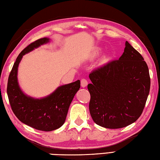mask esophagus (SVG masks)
Segmentation results:
<instances>
[{
    "label": "esophagus",
    "instance_id": "obj_1",
    "mask_svg": "<svg viewBox=\"0 0 160 160\" xmlns=\"http://www.w3.org/2000/svg\"><path fill=\"white\" fill-rule=\"evenodd\" d=\"M87 85H88V81L85 79V78H82V79L81 80V86H82L83 88H85L86 86H87Z\"/></svg>",
    "mask_w": 160,
    "mask_h": 160
}]
</instances>
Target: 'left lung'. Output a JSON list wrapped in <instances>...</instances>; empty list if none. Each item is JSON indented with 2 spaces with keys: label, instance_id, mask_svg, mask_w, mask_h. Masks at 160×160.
Here are the masks:
<instances>
[{
  "label": "left lung",
  "instance_id": "8db88e82",
  "mask_svg": "<svg viewBox=\"0 0 160 160\" xmlns=\"http://www.w3.org/2000/svg\"><path fill=\"white\" fill-rule=\"evenodd\" d=\"M88 85L89 111L94 122L107 128H120L141 115L149 95V69L142 55L126 41L119 60L93 70Z\"/></svg>",
  "mask_w": 160,
  "mask_h": 160
}]
</instances>
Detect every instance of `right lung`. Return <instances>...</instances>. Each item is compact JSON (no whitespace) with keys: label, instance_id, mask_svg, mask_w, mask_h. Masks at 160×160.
Listing matches in <instances>:
<instances>
[{"label":"right lung","instance_id":"1","mask_svg":"<svg viewBox=\"0 0 160 160\" xmlns=\"http://www.w3.org/2000/svg\"><path fill=\"white\" fill-rule=\"evenodd\" d=\"M43 38L29 44L19 53L8 81L7 93L12 110L19 121L35 129L51 131L61 127L65 122L69 105L80 88V81L62 85L43 98L28 96L19 87L18 81L19 64L23 55L48 43Z\"/></svg>","mask_w":160,"mask_h":160}]
</instances>
